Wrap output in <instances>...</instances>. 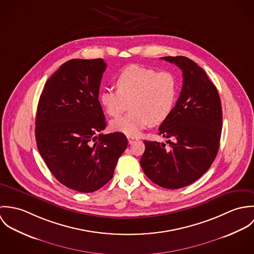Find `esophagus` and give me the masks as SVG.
Segmentation results:
<instances>
[{
  "mask_svg": "<svg viewBox=\"0 0 254 254\" xmlns=\"http://www.w3.org/2000/svg\"><path fill=\"white\" fill-rule=\"evenodd\" d=\"M127 139H128V143L129 144H133L135 141H137V138L132 137V136H127Z\"/></svg>",
  "mask_w": 254,
  "mask_h": 254,
  "instance_id": "34e87169",
  "label": "esophagus"
}]
</instances>
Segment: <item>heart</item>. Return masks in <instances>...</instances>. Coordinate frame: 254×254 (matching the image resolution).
<instances>
[{
  "label": "heart",
  "mask_w": 254,
  "mask_h": 254,
  "mask_svg": "<svg viewBox=\"0 0 254 254\" xmlns=\"http://www.w3.org/2000/svg\"><path fill=\"white\" fill-rule=\"evenodd\" d=\"M116 91L105 89L100 102L111 117V128L127 136H137L148 125L164 122L172 113L178 98V81L173 73L158 72L137 64L123 68L115 79Z\"/></svg>",
  "instance_id": "heart-1"
}]
</instances>
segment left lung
<instances>
[{
    "label": "left lung",
    "mask_w": 254,
    "mask_h": 254,
    "mask_svg": "<svg viewBox=\"0 0 254 254\" xmlns=\"http://www.w3.org/2000/svg\"><path fill=\"white\" fill-rule=\"evenodd\" d=\"M183 71L181 94L158 135L164 143L145 142L141 166L145 175L165 189H180L199 179L217 155L222 107L215 85L205 71L186 57H164Z\"/></svg>",
    "instance_id": "8db88e82"
}]
</instances>
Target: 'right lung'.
Wrapping results in <instances>:
<instances>
[{"label":"right lung","instance_id":"1","mask_svg":"<svg viewBox=\"0 0 254 254\" xmlns=\"http://www.w3.org/2000/svg\"><path fill=\"white\" fill-rule=\"evenodd\" d=\"M106 68L102 59L64 63L46 82L37 108L42 158L58 181L80 192L104 187L128 145L121 132L98 134L107 126L99 101Z\"/></svg>","mask_w":254,"mask_h":254}]
</instances>
